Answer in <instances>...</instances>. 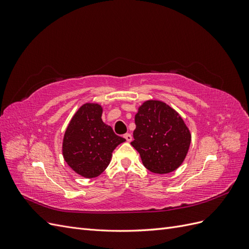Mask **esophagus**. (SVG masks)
Here are the masks:
<instances>
[{
    "instance_id": "34e87169",
    "label": "esophagus",
    "mask_w": 249,
    "mask_h": 249,
    "mask_svg": "<svg viewBox=\"0 0 249 249\" xmlns=\"http://www.w3.org/2000/svg\"><path fill=\"white\" fill-rule=\"evenodd\" d=\"M124 137L125 138V140H126L127 142H131V141H132V139H133L132 135H131L130 133H126V134H124Z\"/></svg>"
}]
</instances>
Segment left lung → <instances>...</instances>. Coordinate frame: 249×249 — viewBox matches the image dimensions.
Masks as SVG:
<instances>
[{
  "label": "left lung",
  "instance_id": "left-lung-1",
  "mask_svg": "<svg viewBox=\"0 0 249 249\" xmlns=\"http://www.w3.org/2000/svg\"><path fill=\"white\" fill-rule=\"evenodd\" d=\"M135 124L131 144L149 171L164 175L183 163L191 135L177 111L165 103L147 101L135 115Z\"/></svg>",
  "mask_w": 249,
  "mask_h": 249
}]
</instances>
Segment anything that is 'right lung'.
Listing matches in <instances>:
<instances>
[{
    "label": "right lung",
    "instance_id": "1",
    "mask_svg": "<svg viewBox=\"0 0 249 249\" xmlns=\"http://www.w3.org/2000/svg\"><path fill=\"white\" fill-rule=\"evenodd\" d=\"M97 104H85L67 126L63 139V157L70 167L84 178H95L107 168L112 152L125 141L102 120Z\"/></svg>",
    "mask_w": 249,
    "mask_h": 249
}]
</instances>
